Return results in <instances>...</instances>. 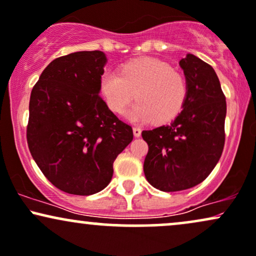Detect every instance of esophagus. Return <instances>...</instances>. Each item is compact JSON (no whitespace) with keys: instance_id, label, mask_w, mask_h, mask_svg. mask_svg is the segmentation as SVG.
<instances>
[{"instance_id":"obj_1","label":"esophagus","mask_w":256,"mask_h":256,"mask_svg":"<svg viewBox=\"0 0 256 256\" xmlns=\"http://www.w3.org/2000/svg\"><path fill=\"white\" fill-rule=\"evenodd\" d=\"M142 130L140 128H134V137H140Z\"/></svg>"}]
</instances>
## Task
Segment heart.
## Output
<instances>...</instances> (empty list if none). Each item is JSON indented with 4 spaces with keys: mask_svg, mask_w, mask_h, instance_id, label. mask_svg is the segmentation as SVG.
I'll return each mask as SVG.
<instances>
[{
    "mask_svg": "<svg viewBox=\"0 0 256 256\" xmlns=\"http://www.w3.org/2000/svg\"><path fill=\"white\" fill-rule=\"evenodd\" d=\"M100 90L107 106L122 113L134 98L138 102L128 112L132 122L163 124L180 112L187 86L180 72L161 60L140 58L122 66L120 74L106 70L101 76Z\"/></svg>",
    "mask_w": 256,
    "mask_h": 256,
    "instance_id": "obj_1",
    "label": "heart"
}]
</instances>
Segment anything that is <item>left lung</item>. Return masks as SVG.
<instances>
[{
  "mask_svg": "<svg viewBox=\"0 0 256 256\" xmlns=\"http://www.w3.org/2000/svg\"><path fill=\"white\" fill-rule=\"evenodd\" d=\"M178 66L187 86L182 110L169 125L142 132L149 146L144 174L163 192L202 182L220 161L226 140V102L214 68L192 54Z\"/></svg>",
  "mask_w": 256,
  "mask_h": 256,
  "instance_id": "obj_1",
  "label": "left lung"
}]
</instances>
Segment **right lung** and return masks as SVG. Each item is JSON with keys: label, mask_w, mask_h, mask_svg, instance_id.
<instances>
[{"label": "right lung", "mask_w": 256, "mask_h": 256, "mask_svg": "<svg viewBox=\"0 0 256 256\" xmlns=\"http://www.w3.org/2000/svg\"><path fill=\"white\" fill-rule=\"evenodd\" d=\"M107 57L78 51L56 58L32 89L27 143L42 174L63 192L89 196L110 182L113 162L134 132L100 96Z\"/></svg>", "instance_id": "obj_1"}]
</instances>
